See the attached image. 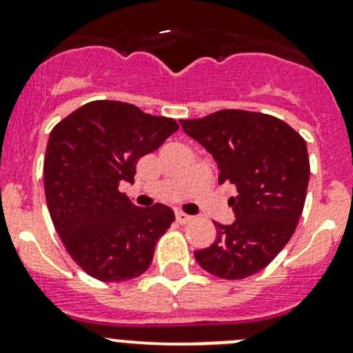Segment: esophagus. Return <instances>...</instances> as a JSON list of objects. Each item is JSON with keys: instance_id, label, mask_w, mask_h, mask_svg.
<instances>
[{"instance_id": "34e87169", "label": "esophagus", "mask_w": 353, "mask_h": 353, "mask_svg": "<svg viewBox=\"0 0 353 353\" xmlns=\"http://www.w3.org/2000/svg\"><path fill=\"white\" fill-rule=\"evenodd\" d=\"M176 220H177V223L186 225V223H189V221L192 220V216H191V214L183 213V211H177V213H176Z\"/></svg>"}]
</instances>
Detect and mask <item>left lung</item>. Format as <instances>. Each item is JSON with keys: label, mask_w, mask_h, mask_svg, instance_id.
I'll use <instances>...</instances> for the list:
<instances>
[{"label": "left lung", "mask_w": 353, "mask_h": 353, "mask_svg": "<svg viewBox=\"0 0 353 353\" xmlns=\"http://www.w3.org/2000/svg\"><path fill=\"white\" fill-rule=\"evenodd\" d=\"M179 123L213 155L218 183L239 191L228 201L235 221L214 223L216 239L194 252L196 262L221 279L254 276L298 226L310 181L306 142L283 120L255 111L221 110Z\"/></svg>", "instance_id": "obj_1"}]
</instances>
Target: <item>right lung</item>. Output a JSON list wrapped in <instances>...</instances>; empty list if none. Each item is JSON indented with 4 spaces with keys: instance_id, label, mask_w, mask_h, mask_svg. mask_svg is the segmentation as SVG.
<instances>
[{
    "instance_id": "add662e5",
    "label": "right lung",
    "mask_w": 353,
    "mask_h": 353,
    "mask_svg": "<svg viewBox=\"0 0 353 353\" xmlns=\"http://www.w3.org/2000/svg\"><path fill=\"white\" fill-rule=\"evenodd\" d=\"M177 127L135 105L92 101L52 130L43 161L47 206L69 255L103 283L142 276L174 211L139 208L118 191L133 183L140 157L157 150Z\"/></svg>"
}]
</instances>
